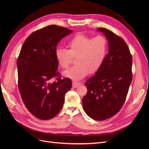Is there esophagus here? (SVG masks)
<instances>
[{
    "label": "esophagus",
    "mask_w": 149,
    "mask_h": 149,
    "mask_svg": "<svg viewBox=\"0 0 149 149\" xmlns=\"http://www.w3.org/2000/svg\"><path fill=\"white\" fill-rule=\"evenodd\" d=\"M81 84V83L79 82V81H74L72 82V87L75 88H77L78 86H79V85Z\"/></svg>",
    "instance_id": "obj_1"
}]
</instances>
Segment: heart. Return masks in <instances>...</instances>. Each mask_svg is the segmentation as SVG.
<instances>
[{"instance_id": "obj_1", "label": "heart", "mask_w": 149, "mask_h": 149, "mask_svg": "<svg viewBox=\"0 0 149 149\" xmlns=\"http://www.w3.org/2000/svg\"><path fill=\"white\" fill-rule=\"evenodd\" d=\"M68 48H57L56 58L60 66L67 69L75 57V65L64 72L74 80L81 79L89 72L95 73L102 65L107 51V41L102 36L91 37L77 34L66 43Z\"/></svg>"}]
</instances>
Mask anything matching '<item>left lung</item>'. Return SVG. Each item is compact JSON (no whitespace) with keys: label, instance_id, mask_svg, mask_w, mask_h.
<instances>
[{"label":"left lung","instance_id":"8db88e82","mask_svg":"<svg viewBox=\"0 0 149 149\" xmlns=\"http://www.w3.org/2000/svg\"><path fill=\"white\" fill-rule=\"evenodd\" d=\"M109 42V52L102 65L85 85L84 112L91 118L103 121L118 113L126 101L132 80V57L123 38L111 31L98 28Z\"/></svg>","mask_w":149,"mask_h":149}]
</instances>
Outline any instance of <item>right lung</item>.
Here are the masks:
<instances>
[{
    "instance_id": "obj_1",
    "label": "right lung",
    "mask_w": 149,
    "mask_h": 149,
    "mask_svg": "<svg viewBox=\"0 0 149 149\" xmlns=\"http://www.w3.org/2000/svg\"><path fill=\"white\" fill-rule=\"evenodd\" d=\"M72 32L65 27L47 26L31 33L21 48L17 61L19 90L28 110L40 120L56 116L72 88L71 80L61 78L57 71L55 54L60 40Z\"/></svg>"
}]
</instances>
